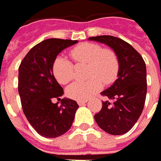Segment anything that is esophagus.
I'll return each mask as SVG.
<instances>
[{
  "mask_svg": "<svg viewBox=\"0 0 161 161\" xmlns=\"http://www.w3.org/2000/svg\"><path fill=\"white\" fill-rule=\"evenodd\" d=\"M77 103H78L79 105H83L84 103H87V100H79V101H77Z\"/></svg>",
  "mask_w": 161,
  "mask_h": 161,
  "instance_id": "obj_1",
  "label": "esophagus"
}]
</instances>
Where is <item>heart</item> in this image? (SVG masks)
I'll return each instance as SVG.
<instances>
[{"mask_svg": "<svg viewBox=\"0 0 161 161\" xmlns=\"http://www.w3.org/2000/svg\"><path fill=\"white\" fill-rule=\"evenodd\" d=\"M70 56L77 64H88L87 81H75L66 88L68 97L75 100H87L99 92L104 84L116 80L119 73V60L116 52L101 45L83 42L72 48ZM54 77L60 84H66L74 78L73 64L63 57H57L52 64Z\"/></svg>", "mask_w": 161, "mask_h": 161, "instance_id": "1", "label": "heart"}]
</instances>
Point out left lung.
I'll return each mask as SVG.
<instances>
[{"mask_svg": "<svg viewBox=\"0 0 161 161\" xmlns=\"http://www.w3.org/2000/svg\"><path fill=\"white\" fill-rule=\"evenodd\" d=\"M108 45L118 55L119 73L115 82L101 92L111 101L103 102L95 120L103 131L111 135H123L137 121L143 112L146 93V66L142 56L125 41L111 35L90 37Z\"/></svg>", "mask_w": 161, "mask_h": 161, "instance_id": "obj_1", "label": "left lung"}]
</instances>
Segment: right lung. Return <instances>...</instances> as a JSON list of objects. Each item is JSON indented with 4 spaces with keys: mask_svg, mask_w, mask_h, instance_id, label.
<instances>
[{
    "mask_svg": "<svg viewBox=\"0 0 161 161\" xmlns=\"http://www.w3.org/2000/svg\"><path fill=\"white\" fill-rule=\"evenodd\" d=\"M78 41L48 39L38 43L24 58L18 68V93L23 112L35 131L54 138L72 127L79 108L76 101L63 98V88L53 75L52 64L63 49ZM61 100V104L53 100Z\"/></svg>",
    "mask_w": 161,
    "mask_h": 161,
    "instance_id": "obj_1",
    "label": "right lung"
}]
</instances>
